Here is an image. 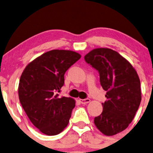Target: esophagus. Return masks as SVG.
<instances>
[{
  "instance_id": "34e87169",
  "label": "esophagus",
  "mask_w": 153,
  "mask_h": 153,
  "mask_svg": "<svg viewBox=\"0 0 153 153\" xmlns=\"http://www.w3.org/2000/svg\"><path fill=\"white\" fill-rule=\"evenodd\" d=\"M79 101L82 104H88V103L90 102V99H89V98H86V99H80Z\"/></svg>"
}]
</instances>
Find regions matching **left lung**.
I'll use <instances>...</instances> for the list:
<instances>
[{"label": "left lung", "mask_w": 153, "mask_h": 153, "mask_svg": "<svg viewBox=\"0 0 153 153\" xmlns=\"http://www.w3.org/2000/svg\"><path fill=\"white\" fill-rule=\"evenodd\" d=\"M84 59L98 71L101 85L106 91L103 112L95 118V125L107 136L119 133L132 122L141 103L137 72L127 60L109 48L92 49Z\"/></svg>", "instance_id": "obj_1"}]
</instances>
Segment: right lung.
Masks as SVG:
<instances>
[{
	"instance_id": "1",
	"label": "right lung",
	"mask_w": 153,
	"mask_h": 153,
	"mask_svg": "<svg viewBox=\"0 0 153 153\" xmlns=\"http://www.w3.org/2000/svg\"><path fill=\"white\" fill-rule=\"evenodd\" d=\"M81 55L71 50L54 49L31 61L21 74L18 96L32 124L42 133L55 135L68 125L75 101L58 97L64 74Z\"/></svg>"
}]
</instances>
